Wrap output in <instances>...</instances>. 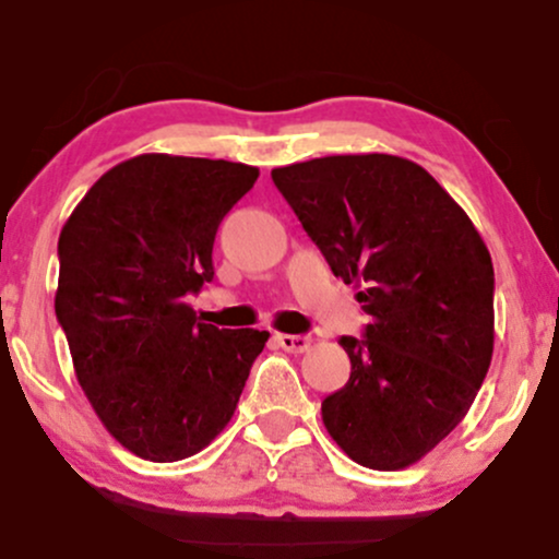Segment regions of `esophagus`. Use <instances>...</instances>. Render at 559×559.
I'll use <instances>...</instances> for the list:
<instances>
[{
    "label": "esophagus",
    "instance_id": "34e87169",
    "mask_svg": "<svg viewBox=\"0 0 559 559\" xmlns=\"http://www.w3.org/2000/svg\"><path fill=\"white\" fill-rule=\"evenodd\" d=\"M275 342H278L281 349L294 352V355H299V352H307L312 346L310 336H292V333H278V336H275Z\"/></svg>",
    "mask_w": 559,
    "mask_h": 559
}]
</instances>
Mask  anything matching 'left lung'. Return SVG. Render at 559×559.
Segmentation results:
<instances>
[{
	"instance_id": "left-lung-1",
	"label": "left lung",
	"mask_w": 559,
	"mask_h": 559,
	"mask_svg": "<svg viewBox=\"0 0 559 559\" xmlns=\"http://www.w3.org/2000/svg\"><path fill=\"white\" fill-rule=\"evenodd\" d=\"M271 176L370 318L362 338L338 342L352 373L323 400L325 428L357 465H415L457 428L489 373V249L413 159L331 155Z\"/></svg>"
}]
</instances>
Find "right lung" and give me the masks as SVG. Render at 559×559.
<instances>
[{
  "mask_svg": "<svg viewBox=\"0 0 559 559\" xmlns=\"http://www.w3.org/2000/svg\"><path fill=\"white\" fill-rule=\"evenodd\" d=\"M260 170L139 155L96 181L62 226L55 312L96 418L141 460L202 452L239 404L267 331L215 329L186 305L213 281V243Z\"/></svg>",
  "mask_w": 559,
  "mask_h": 559,
  "instance_id": "right-lung-1",
  "label": "right lung"
}]
</instances>
